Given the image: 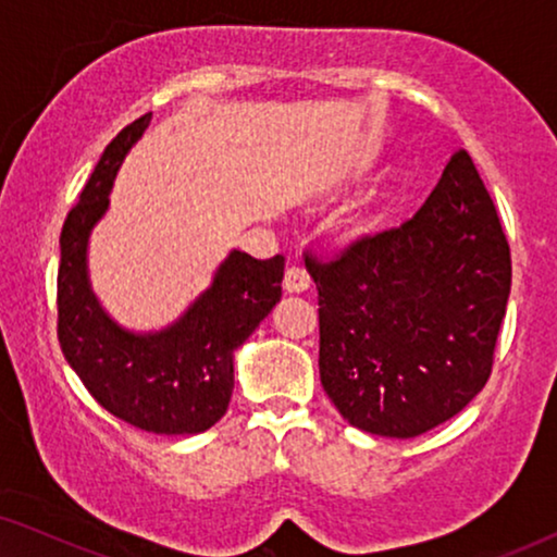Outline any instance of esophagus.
<instances>
[{"mask_svg": "<svg viewBox=\"0 0 557 557\" xmlns=\"http://www.w3.org/2000/svg\"><path fill=\"white\" fill-rule=\"evenodd\" d=\"M309 286H311V276L307 273V269H301V265H292V269H286L284 288L288 294H301L307 292Z\"/></svg>", "mask_w": 557, "mask_h": 557, "instance_id": "34e87169", "label": "esophagus"}]
</instances>
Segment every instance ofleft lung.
<instances>
[{
	"mask_svg": "<svg viewBox=\"0 0 557 557\" xmlns=\"http://www.w3.org/2000/svg\"><path fill=\"white\" fill-rule=\"evenodd\" d=\"M307 269L319 292V377L355 429L421 436L490 380L512 261L463 149L408 223L337 261L307 256Z\"/></svg>",
	"mask_w": 557,
	"mask_h": 557,
	"instance_id": "left-lung-1",
	"label": "left lung"
}]
</instances>
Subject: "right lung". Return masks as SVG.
<instances>
[{
	"mask_svg": "<svg viewBox=\"0 0 557 557\" xmlns=\"http://www.w3.org/2000/svg\"><path fill=\"white\" fill-rule=\"evenodd\" d=\"M151 116L128 124L98 159L60 233L58 339L88 393L121 421L149 433H202L225 416L235 349L281 299L284 256L231 250L212 284L164 330L121 326L90 288L88 240L109 210L113 180Z\"/></svg>",
	"mask_w": 557,
	"mask_h": 557,
	"instance_id": "1",
	"label": "right lung"
}]
</instances>
